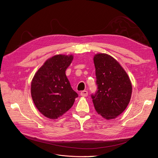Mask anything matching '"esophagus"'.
<instances>
[{
    "label": "esophagus",
    "instance_id": "obj_1",
    "mask_svg": "<svg viewBox=\"0 0 158 158\" xmlns=\"http://www.w3.org/2000/svg\"><path fill=\"white\" fill-rule=\"evenodd\" d=\"M88 95V93L87 91H82L81 93V96H83V97H87Z\"/></svg>",
    "mask_w": 158,
    "mask_h": 158
}]
</instances>
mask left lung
Returning <instances> with one entry per match:
<instances>
[{"label":"left lung","instance_id":"obj_1","mask_svg":"<svg viewBox=\"0 0 158 158\" xmlns=\"http://www.w3.org/2000/svg\"><path fill=\"white\" fill-rule=\"evenodd\" d=\"M93 59L98 89L91 96L95 109L107 120L115 119L129 103L131 82L123 67L110 55L96 54Z\"/></svg>","mask_w":158,"mask_h":158}]
</instances>
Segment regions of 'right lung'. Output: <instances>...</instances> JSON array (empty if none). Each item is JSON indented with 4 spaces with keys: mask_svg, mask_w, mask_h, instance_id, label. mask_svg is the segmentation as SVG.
<instances>
[{
    "mask_svg": "<svg viewBox=\"0 0 158 158\" xmlns=\"http://www.w3.org/2000/svg\"><path fill=\"white\" fill-rule=\"evenodd\" d=\"M73 55L57 54L48 59L35 73L31 92L33 102L45 117L56 119L73 106L78 94L72 89L65 71Z\"/></svg>",
    "mask_w": 158,
    "mask_h": 158,
    "instance_id": "obj_1",
    "label": "right lung"
}]
</instances>
